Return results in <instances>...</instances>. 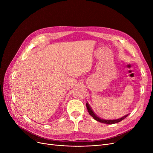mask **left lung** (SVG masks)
Masks as SVG:
<instances>
[{
  "label": "left lung",
  "instance_id": "8db88e82",
  "mask_svg": "<svg viewBox=\"0 0 153 153\" xmlns=\"http://www.w3.org/2000/svg\"><path fill=\"white\" fill-rule=\"evenodd\" d=\"M86 106H87V110H88V112H89V114L91 115V116L94 118V119H95L96 121H98L100 123H104V124H112L119 123L120 121H123L124 119L126 118L128 115V114H127L126 115H124V116H123V117H122L121 118L117 119H101L100 117H99L98 115H97L93 112V110H92V108H91V107L90 106L89 104L88 103H86Z\"/></svg>",
  "mask_w": 153,
  "mask_h": 153
}]
</instances>
